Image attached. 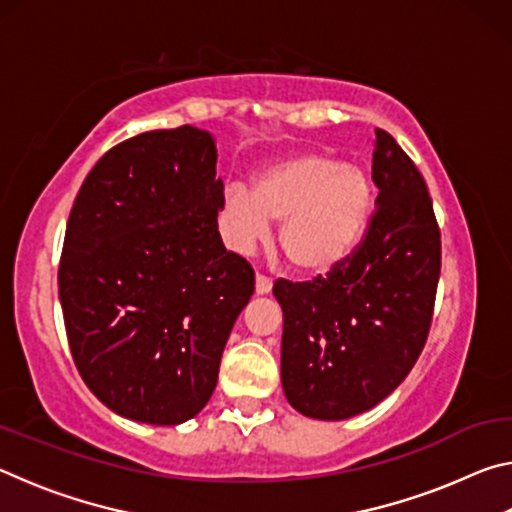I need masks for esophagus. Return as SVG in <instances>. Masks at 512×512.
<instances>
[{
	"label": "esophagus",
	"instance_id": "esophagus-1",
	"mask_svg": "<svg viewBox=\"0 0 512 512\" xmlns=\"http://www.w3.org/2000/svg\"><path fill=\"white\" fill-rule=\"evenodd\" d=\"M271 287H273V282L268 280L266 275H257V277H255V291H257V296H266V293L271 291Z\"/></svg>",
	"mask_w": 512,
	"mask_h": 512
}]
</instances>
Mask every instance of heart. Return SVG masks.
I'll return each instance as SVG.
<instances>
[{
	"label": "heart",
	"instance_id": "obj_1",
	"mask_svg": "<svg viewBox=\"0 0 512 512\" xmlns=\"http://www.w3.org/2000/svg\"><path fill=\"white\" fill-rule=\"evenodd\" d=\"M375 187L359 167L334 155L300 153L257 173L253 192L230 187L223 212L228 239L248 248L280 223V248L296 271L320 275L339 266L366 232Z\"/></svg>",
	"mask_w": 512,
	"mask_h": 512
}]
</instances>
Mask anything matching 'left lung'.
<instances>
[{
  "label": "left lung",
  "instance_id": "8db88e82",
  "mask_svg": "<svg viewBox=\"0 0 512 512\" xmlns=\"http://www.w3.org/2000/svg\"><path fill=\"white\" fill-rule=\"evenodd\" d=\"M377 210L361 244L325 277L277 280L282 388L298 413L345 420L391 395L427 343L440 277V230L422 173L375 131Z\"/></svg>",
  "mask_w": 512,
  "mask_h": 512
}]
</instances>
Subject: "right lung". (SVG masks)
I'll return each mask as SVG.
<instances>
[{
  "label": "right lung",
  "mask_w": 512,
  "mask_h": 512,
  "mask_svg": "<svg viewBox=\"0 0 512 512\" xmlns=\"http://www.w3.org/2000/svg\"><path fill=\"white\" fill-rule=\"evenodd\" d=\"M219 210L214 137L194 126L117 144L81 185L58 296L76 368L121 418L173 427L210 402L255 293L253 268L223 246Z\"/></svg>",
  "instance_id": "add662e5"
}]
</instances>
